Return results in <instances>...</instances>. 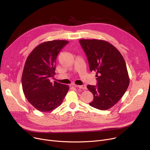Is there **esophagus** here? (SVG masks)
<instances>
[{"label":"esophagus","mask_w":150,"mask_h":150,"mask_svg":"<svg viewBox=\"0 0 150 150\" xmlns=\"http://www.w3.org/2000/svg\"><path fill=\"white\" fill-rule=\"evenodd\" d=\"M72 86H75V87L76 88H80V89H81L83 90H86V89H87V88H86V86L85 85H82V86H78V85H76V84H73Z\"/></svg>","instance_id":"obj_1"}]
</instances>
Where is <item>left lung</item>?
<instances>
[{
	"instance_id": "obj_1",
	"label": "left lung",
	"mask_w": 150,
	"mask_h": 150,
	"mask_svg": "<svg viewBox=\"0 0 150 150\" xmlns=\"http://www.w3.org/2000/svg\"><path fill=\"white\" fill-rule=\"evenodd\" d=\"M89 69L97 72V86L88 85L93 100L89 105L100 110L114 106L123 97L129 84L125 59L115 47L100 39H80Z\"/></svg>"
}]
</instances>
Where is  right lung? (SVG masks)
<instances>
[{
  "label": "right lung",
  "mask_w": 150,
  "mask_h": 150,
  "mask_svg": "<svg viewBox=\"0 0 150 150\" xmlns=\"http://www.w3.org/2000/svg\"><path fill=\"white\" fill-rule=\"evenodd\" d=\"M68 42L66 40L42 42L27 58L22 75V89L29 103L39 111L49 112L59 106L69 89L67 85L50 81L55 75L57 55Z\"/></svg>",
  "instance_id": "add662e5"
}]
</instances>
